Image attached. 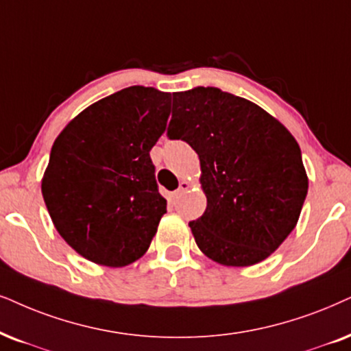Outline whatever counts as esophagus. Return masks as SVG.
<instances>
[{
  "instance_id": "1",
  "label": "esophagus",
  "mask_w": 351,
  "mask_h": 351,
  "mask_svg": "<svg viewBox=\"0 0 351 351\" xmlns=\"http://www.w3.org/2000/svg\"><path fill=\"white\" fill-rule=\"evenodd\" d=\"M188 189H189V183H188V181H181L180 188L175 191V196H180V194H183L184 191H188Z\"/></svg>"
}]
</instances>
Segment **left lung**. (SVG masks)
Segmentation results:
<instances>
[{
    "label": "left lung",
    "instance_id": "8db88e82",
    "mask_svg": "<svg viewBox=\"0 0 351 351\" xmlns=\"http://www.w3.org/2000/svg\"><path fill=\"white\" fill-rule=\"evenodd\" d=\"M167 136L196 150L206 212L189 221L215 263L246 267L264 261L296 227L308 194L295 137L252 101L217 87L173 94Z\"/></svg>",
    "mask_w": 351,
    "mask_h": 351
}]
</instances>
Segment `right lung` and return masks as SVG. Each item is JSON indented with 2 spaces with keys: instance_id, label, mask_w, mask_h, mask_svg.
I'll list each match as a JSON object with an SVG mask.
<instances>
[{
  "instance_id": "1",
  "label": "right lung",
  "mask_w": 351,
  "mask_h": 351,
  "mask_svg": "<svg viewBox=\"0 0 351 351\" xmlns=\"http://www.w3.org/2000/svg\"><path fill=\"white\" fill-rule=\"evenodd\" d=\"M171 95L132 86L79 113L56 137L42 194L58 233L79 254L121 267L149 250L167 201L150 150Z\"/></svg>"
}]
</instances>
